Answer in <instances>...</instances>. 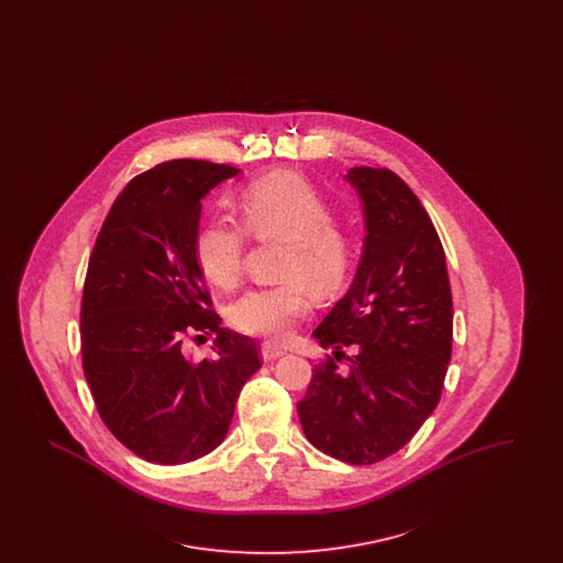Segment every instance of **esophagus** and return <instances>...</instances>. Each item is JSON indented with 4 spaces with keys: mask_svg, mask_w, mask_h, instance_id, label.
Instances as JSON below:
<instances>
[{
    "mask_svg": "<svg viewBox=\"0 0 563 563\" xmlns=\"http://www.w3.org/2000/svg\"><path fill=\"white\" fill-rule=\"evenodd\" d=\"M283 354H285V350L280 349V346H276V344H269V342L262 344V356H264V361H276V358H280Z\"/></svg>",
    "mask_w": 563,
    "mask_h": 563,
    "instance_id": "obj_1",
    "label": "esophagus"
}]
</instances>
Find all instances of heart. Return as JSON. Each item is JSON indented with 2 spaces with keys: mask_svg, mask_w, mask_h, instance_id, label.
Masks as SVG:
<instances>
[{
  "mask_svg": "<svg viewBox=\"0 0 563 563\" xmlns=\"http://www.w3.org/2000/svg\"><path fill=\"white\" fill-rule=\"evenodd\" d=\"M241 223L214 217L196 236V262L202 276L219 289L241 280L249 234L260 241H287L280 285L255 287L241 295L228 312L230 324L255 338L285 340L295 321L310 310V291H338L352 268V241L333 223L329 202L306 177L278 170L251 181L239 198Z\"/></svg>",
  "mask_w": 563,
  "mask_h": 563,
  "instance_id": "heart-1",
  "label": "heart"
}]
</instances>
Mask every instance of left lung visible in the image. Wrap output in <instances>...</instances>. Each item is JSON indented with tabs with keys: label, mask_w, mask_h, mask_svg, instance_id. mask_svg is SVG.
Masks as SVG:
<instances>
[{
	"label": "left lung",
	"mask_w": 563,
	"mask_h": 563,
	"mask_svg": "<svg viewBox=\"0 0 563 563\" xmlns=\"http://www.w3.org/2000/svg\"><path fill=\"white\" fill-rule=\"evenodd\" d=\"M363 200L365 251L344 295L314 329L333 349L297 402L322 454L374 464L399 452L441 399L454 310L443 244L418 196L388 168L346 175ZM352 347L350 369L336 363Z\"/></svg>",
	"instance_id": "left-lung-1"
}]
</instances>
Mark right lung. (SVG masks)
<instances>
[{
    "label": "right lung",
    "mask_w": 563,
    "mask_h": 563,
    "mask_svg": "<svg viewBox=\"0 0 563 563\" xmlns=\"http://www.w3.org/2000/svg\"><path fill=\"white\" fill-rule=\"evenodd\" d=\"M234 175L230 164L189 158L136 175L113 200L88 260L84 375L109 432L154 464L213 452L244 382L262 367L255 340L219 327L196 262L200 200ZM211 330L214 357L183 354L186 336Z\"/></svg>",
    "instance_id": "1"
}]
</instances>
